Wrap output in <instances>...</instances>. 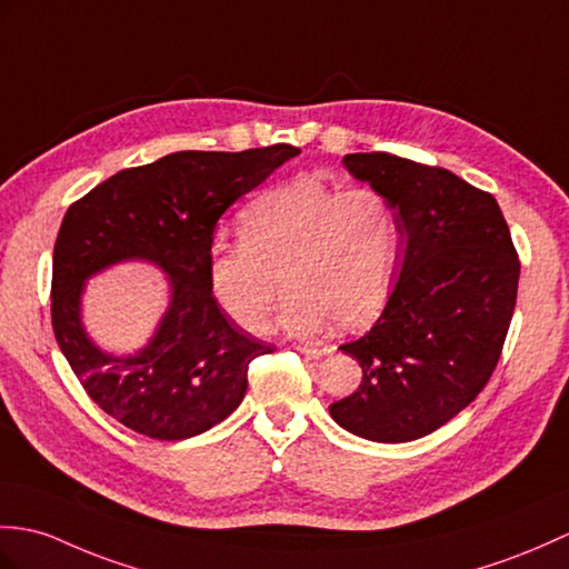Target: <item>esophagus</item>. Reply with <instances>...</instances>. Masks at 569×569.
<instances>
[{"instance_id":"1","label":"esophagus","mask_w":569,"mask_h":569,"mask_svg":"<svg viewBox=\"0 0 569 569\" xmlns=\"http://www.w3.org/2000/svg\"><path fill=\"white\" fill-rule=\"evenodd\" d=\"M298 351H300V353H306V356H310V359H322L325 353H329V349H327V347H298Z\"/></svg>"}]
</instances>
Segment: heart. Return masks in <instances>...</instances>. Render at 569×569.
Listing matches in <instances>:
<instances>
[{"label": "heart", "instance_id": "obj_1", "mask_svg": "<svg viewBox=\"0 0 569 569\" xmlns=\"http://www.w3.org/2000/svg\"><path fill=\"white\" fill-rule=\"evenodd\" d=\"M400 242L398 208L382 191L296 179L242 210L240 242L210 252L208 286L244 332L269 327L279 278L288 332L315 335L329 320L356 329L386 302Z\"/></svg>", "mask_w": 569, "mask_h": 569}]
</instances>
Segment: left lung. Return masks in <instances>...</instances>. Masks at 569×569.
<instances>
[{"label":"left lung","instance_id":"obj_1","mask_svg":"<svg viewBox=\"0 0 569 569\" xmlns=\"http://www.w3.org/2000/svg\"><path fill=\"white\" fill-rule=\"evenodd\" d=\"M341 164L398 208L405 254L376 325L339 347L363 378L329 415L361 439L415 441L463 412L492 378L521 261L495 196L453 171L388 152Z\"/></svg>","mask_w":569,"mask_h":569}]
</instances>
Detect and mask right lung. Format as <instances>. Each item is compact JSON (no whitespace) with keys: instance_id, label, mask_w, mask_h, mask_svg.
Masks as SVG:
<instances>
[{"instance_id":"add662e5","label":"right lung","mask_w":569,"mask_h":569,"mask_svg":"<svg viewBox=\"0 0 569 569\" xmlns=\"http://www.w3.org/2000/svg\"><path fill=\"white\" fill-rule=\"evenodd\" d=\"M298 152L283 142L183 150L121 169L68 208L52 252V332L89 398L123 427L181 441L240 407L249 363L273 347L220 310L208 286L210 247L224 210ZM121 258L160 262L176 293L161 332L130 360L101 355L78 322L86 276Z\"/></svg>"}]
</instances>
